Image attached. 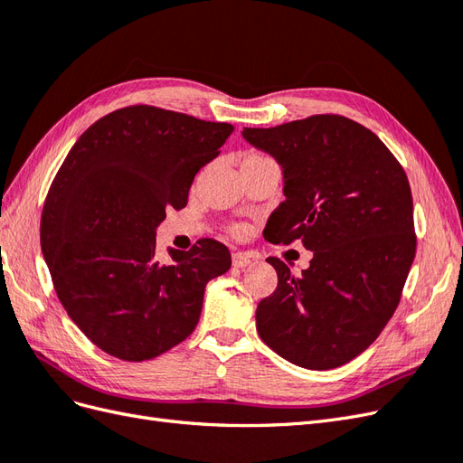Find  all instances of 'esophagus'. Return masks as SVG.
Returning a JSON list of instances; mask_svg holds the SVG:
<instances>
[{"instance_id": "esophagus-1", "label": "esophagus", "mask_w": 463, "mask_h": 463, "mask_svg": "<svg viewBox=\"0 0 463 463\" xmlns=\"http://www.w3.org/2000/svg\"><path fill=\"white\" fill-rule=\"evenodd\" d=\"M250 262V257L245 253H233L232 255V264L235 269H245V266Z\"/></svg>"}]
</instances>
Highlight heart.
I'll return each instance as SVG.
<instances>
[{
    "label": "heart",
    "mask_w": 463,
    "mask_h": 463,
    "mask_svg": "<svg viewBox=\"0 0 463 463\" xmlns=\"http://www.w3.org/2000/svg\"><path fill=\"white\" fill-rule=\"evenodd\" d=\"M266 162H272L269 156H266V154H262V152H255V150H249V152H245V154H243V164H241V167H247V165H259V164H266ZM230 230H232V233H233V235H241V233L245 232V228H243V226H240V223H235V226H232Z\"/></svg>",
    "instance_id": "heart-1"
}]
</instances>
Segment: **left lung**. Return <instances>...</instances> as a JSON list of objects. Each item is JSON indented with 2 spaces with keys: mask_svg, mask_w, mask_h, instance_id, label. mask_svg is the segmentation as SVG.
Returning a JSON list of instances; mask_svg holds the SVG:
<instances>
[{
  "mask_svg": "<svg viewBox=\"0 0 463 463\" xmlns=\"http://www.w3.org/2000/svg\"><path fill=\"white\" fill-rule=\"evenodd\" d=\"M284 170L286 201L266 223L270 243L301 240L309 269L278 272L257 330L278 355L328 371L352 361L394 315L415 257L413 199L402 164L373 131L335 114L243 129Z\"/></svg>",
  "mask_w": 463,
  "mask_h": 463,
  "instance_id": "left-lung-1",
  "label": "left lung"
}]
</instances>
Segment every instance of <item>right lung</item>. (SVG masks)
<instances>
[{
    "instance_id": "right-lung-1",
    "label": "right lung",
    "mask_w": 463,
    "mask_h": 463,
    "mask_svg": "<svg viewBox=\"0 0 463 463\" xmlns=\"http://www.w3.org/2000/svg\"><path fill=\"white\" fill-rule=\"evenodd\" d=\"M233 125L137 104L79 137L55 174L40 245L55 293L87 338L123 361H148L197 326L204 286L232 266L228 247L203 237L156 257L165 208L187 206L194 175Z\"/></svg>"
}]
</instances>
